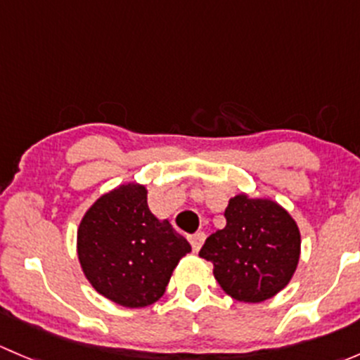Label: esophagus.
<instances>
[{"label": "esophagus", "instance_id": "esophagus-1", "mask_svg": "<svg viewBox=\"0 0 360 360\" xmlns=\"http://www.w3.org/2000/svg\"><path fill=\"white\" fill-rule=\"evenodd\" d=\"M207 235L203 233V231H198V233L191 235L190 237V244H191V249L195 250V252H198L200 250V248L203 245V242H205Z\"/></svg>", "mask_w": 360, "mask_h": 360}]
</instances>
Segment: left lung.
<instances>
[{
  "mask_svg": "<svg viewBox=\"0 0 360 360\" xmlns=\"http://www.w3.org/2000/svg\"><path fill=\"white\" fill-rule=\"evenodd\" d=\"M226 226L205 240L198 256L210 261L223 291L244 303L275 296L300 261V230L288 210L264 198L237 195L224 210Z\"/></svg>",
  "mask_w": 360,
  "mask_h": 360,
  "instance_id": "left-lung-1",
  "label": "left lung"
}]
</instances>
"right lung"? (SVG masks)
<instances>
[{"label":"right lung","instance_id":"right-lung-1","mask_svg":"<svg viewBox=\"0 0 360 360\" xmlns=\"http://www.w3.org/2000/svg\"><path fill=\"white\" fill-rule=\"evenodd\" d=\"M191 250L169 221L148 207L146 188L125 184L103 195L78 228V257L97 292L127 308L155 303Z\"/></svg>","mask_w":360,"mask_h":360}]
</instances>
